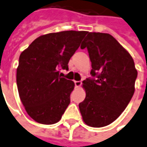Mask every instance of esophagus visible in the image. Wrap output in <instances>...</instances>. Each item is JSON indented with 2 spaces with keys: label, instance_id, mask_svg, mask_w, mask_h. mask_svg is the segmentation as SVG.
Returning a JSON list of instances; mask_svg holds the SVG:
<instances>
[{
  "label": "esophagus",
  "instance_id": "34e87169",
  "mask_svg": "<svg viewBox=\"0 0 147 147\" xmlns=\"http://www.w3.org/2000/svg\"><path fill=\"white\" fill-rule=\"evenodd\" d=\"M74 83H75V86H76V87H81V85H82V82H80V81H75V82H74Z\"/></svg>",
  "mask_w": 147,
  "mask_h": 147
}]
</instances>
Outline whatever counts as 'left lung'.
I'll use <instances>...</instances> for the list:
<instances>
[{
	"label": "left lung",
	"instance_id": "8db88e82",
	"mask_svg": "<svg viewBox=\"0 0 147 147\" xmlns=\"http://www.w3.org/2000/svg\"><path fill=\"white\" fill-rule=\"evenodd\" d=\"M81 48H87L92 62V77L82 82L86 98L79 103L82 119L91 127L109 125L125 109L135 92L134 60L109 34L88 33Z\"/></svg>",
	"mask_w": 147,
	"mask_h": 147
}]
</instances>
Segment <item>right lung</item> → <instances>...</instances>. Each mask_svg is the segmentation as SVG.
<instances>
[{
  "label": "right lung",
  "instance_id": "right-lung-1",
  "mask_svg": "<svg viewBox=\"0 0 147 147\" xmlns=\"http://www.w3.org/2000/svg\"><path fill=\"white\" fill-rule=\"evenodd\" d=\"M87 31H63L37 38L22 52L17 69L20 99L36 122L53 125L60 121L71 102L75 84L61 77Z\"/></svg>",
  "mask_w": 147,
  "mask_h": 147
}]
</instances>
